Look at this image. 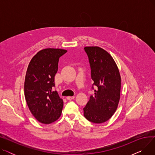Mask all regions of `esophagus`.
<instances>
[{
	"instance_id": "34e87169",
	"label": "esophagus",
	"mask_w": 155,
	"mask_h": 155,
	"mask_svg": "<svg viewBox=\"0 0 155 155\" xmlns=\"http://www.w3.org/2000/svg\"><path fill=\"white\" fill-rule=\"evenodd\" d=\"M75 99V97L74 96H68L67 97V100H72V99Z\"/></svg>"
}]
</instances>
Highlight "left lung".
<instances>
[{
    "label": "left lung",
    "instance_id": "left-lung-1",
    "mask_svg": "<svg viewBox=\"0 0 155 155\" xmlns=\"http://www.w3.org/2000/svg\"><path fill=\"white\" fill-rule=\"evenodd\" d=\"M84 49L91 65L93 85L97 89L84 108V114L92 123L101 124L108 120L118 107L121 78L115 61L107 51L99 46Z\"/></svg>",
    "mask_w": 155,
    "mask_h": 155
}]
</instances>
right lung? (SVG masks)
Returning <instances> with one entry per match:
<instances>
[{"label": "right lung", "mask_w": 155, "mask_h": 155, "mask_svg": "<svg viewBox=\"0 0 155 155\" xmlns=\"http://www.w3.org/2000/svg\"><path fill=\"white\" fill-rule=\"evenodd\" d=\"M67 51L46 48L31 59L24 81V96L29 110L39 123L51 124L61 114L63 101L53 91L60 57Z\"/></svg>", "instance_id": "obj_1"}]
</instances>
